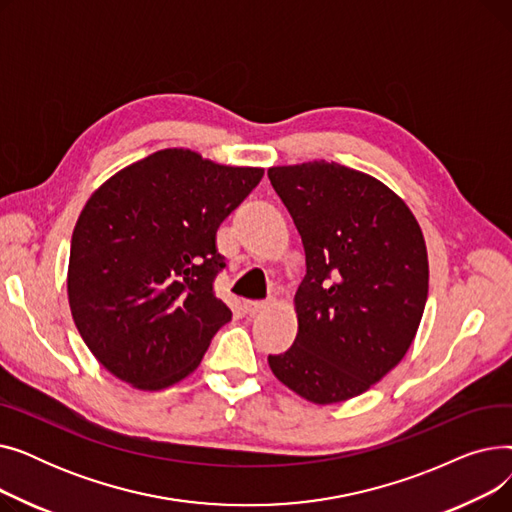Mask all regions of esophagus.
Returning a JSON list of instances; mask_svg holds the SVG:
<instances>
[{
	"label": "esophagus",
	"instance_id": "1",
	"mask_svg": "<svg viewBox=\"0 0 512 512\" xmlns=\"http://www.w3.org/2000/svg\"><path fill=\"white\" fill-rule=\"evenodd\" d=\"M270 307H272V301H247V303H245V309H247V313H251V315L263 313V311H267Z\"/></svg>",
	"mask_w": 512,
	"mask_h": 512
}]
</instances>
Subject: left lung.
Listing matches in <instances>:
<instances>
[{"instance_id": "obj_1", "label": "left lung", "mask_w": 512, "mask_h": 512, "mask_svg": "<svg viewBox=\"0 0 512 512\" xmlns=\"http://www.w3.org/2000/svg\"><path fill=\"white\" fill-rule=\"evenodd\" d=\"M297 226L307 276L294 294L299 332L267 357L313 405L367 392L411 348L427 301V249L409 205L365 172L315 159L267 170Z\"/></svg>"}]
</instances>
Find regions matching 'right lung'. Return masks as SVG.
Segmentation results:
<instances>
[{
	"instance_id": "obj_1",
	"label": "right lung",
	"mask_w": 512,
	"mask_h": 512,
	"mask_svg": "<svg viewBox=\"0 0 512 512\" xmlns=\"http://www.w3.org/2000/svg\"><path fill=\"white\" fill-rule=\"evenodd\" d=\"M263 178L174 147L107 178L72 232L68 303L93 357L128 386L157 392L191 375L224 324L213 292L215 232Z\"/></svg>"
}]
</instances>
